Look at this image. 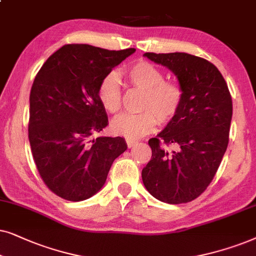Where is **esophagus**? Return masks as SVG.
<instances>
[{
	"mask_svg": "<svg viewBox=\"0 0 256 256\" xmlns=\"http://www.w3.org/2000/svg\"><path fill=\"white\" fill-rule=\"evenodd\" d=\"M137 142H138L134 140V139H126V145H128V148H134V145H137Z\"/></svg>",
	"mask_w": 256,
	"mask_h": 256,
	"instance_id": "34e87169",
	"label": "esophagus"
}]
</instances>
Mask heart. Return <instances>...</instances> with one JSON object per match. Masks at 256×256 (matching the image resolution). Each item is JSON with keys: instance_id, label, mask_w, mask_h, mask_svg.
I'll use <instances>...</instances> for the list:
<instances>
[{"instance_id": "obj_1", "label": "heart", "mask_w": 256, "mask_h": 256, "mask_svg": "<svg viewBox=\"0 0 256 256\" xmlns=\"http://www.w3.org/2000/svg\"><path fill=\"white\" fill-rule=\"evenodd\" d=\"M126 80L134 88L142 91L140 110L136 114H122L111 122L114 134L128 139H138L151 134L160 122H171L178 114L184 102V88L178 82L165 80V74L154 64L138 60L125 71ZM102 106L110 114L120 111L122 94L120 82L110 72L100 80L97 91Z\"/></svg>"}]
</instances>
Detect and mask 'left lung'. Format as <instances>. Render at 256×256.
<instances>
[{"instance_id": "obj_1", "label": "left lung", "mask_w": 256, "mask_h": 256, "mask_svg": "<svg viewBox=\"0 0 256 256\" xmlns=\"http://www.w3.org/2000/svg\"><path fill=\"white\" fill-rule=\"evenodd\" d=\"M144 56L174 72L184 102L178 114L148 140L152 158L142 171V182L160 202H190L212 182L226 152L233 114L230 90L218 68L202 57L185 52Z\"/></svg>"}]
</instances>
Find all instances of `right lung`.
<instances>
[{"label": "right lung", "mask_w": 256, "mask_h": 256, "mask_svg": "<svg viewBox=\"0 0 256 256\" xmlns=\"http://www.w3.org/2000/svg\"><path fill=\"white\" fill-rule=\"evenodd\" d=\"M136 51L66 44L43 64L30 91L28 137L34 162L51 192L69 202L96 194L112 162L128 148L122 137H98L108 126L100 80Z\"/></svg>", "instance_id": "right-lung-1"}]
</instances>
